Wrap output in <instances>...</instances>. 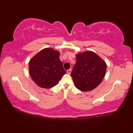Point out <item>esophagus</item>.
I'll use <instances>...</instances> for the list:
<instances>
[{
	"label": "esophagus",
	"mask_w": 133,
	"mask_h": 133,
	"mask_svg": "<svg viewBox=\"0 0 133 133\" xmlns=\"http://www.w3.org/2000/svg\"><path fill=\"white\" fill-rule=\"evenodd\" d=\"M71 69H69V70H68L67 71V73L69 74V75H70V74L71 73Z\"/></svg>",
	"instance_id": "esophagus-1"
}]
</instances>
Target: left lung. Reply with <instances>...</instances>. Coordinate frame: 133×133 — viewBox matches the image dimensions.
<instances>
[{"instance_id":"left-lung-1","label":"left lung","mask_w":133,"mask_h":133,"mask_svg":"<svg viewBox=\"0 0 133 133\" xmlns=\"http://www.w3.org/2000/svg\"><path fill=\"white\" fill-rule=\"evenodd\" d=\"M76 63L71 76L74 84L82 91H89L100 84L106 73L107 64L100 56L92 51L76 55Z\"/></svg>"}]
</instances>
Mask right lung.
<instances>
[{
    "label": "right lung",
    "instance_id": "right-lung-1",
    "mask_svg": "<svg viewBox=\"0 0 133 133\" xmlns=\"http://www.w3.org/2000/svg\"><path fill=\"white\" fill-rule=\"evenodd\" d=\"M59 56L58 51L53 48H45L30 60L29 74L39 87L51 88L57 85L62 76L66 73Z\"/></svg>",
    "mask_w": 133,
    "mask_h": 133
}]
</instances>
